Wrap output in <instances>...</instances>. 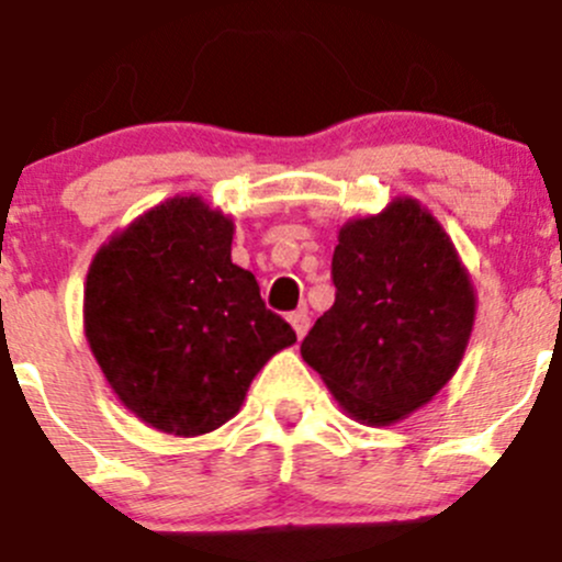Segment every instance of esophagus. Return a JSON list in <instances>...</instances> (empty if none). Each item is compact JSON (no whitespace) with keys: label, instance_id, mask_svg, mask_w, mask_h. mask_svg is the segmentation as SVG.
Segmentation results:
<instances>
[{"label":"esophagus","instance_id":"1","mask_svg":"<svg viewBox=\"0 0 562 562\" xmlns=\"http://www.w3.org/2000/svg\"><path fill=\"white\" fill-rule=\"evenodd\" d=\"M288 321H291L293 331H296V337H299V340H302V337L307 335V329H310V315H307V310H296V313L288 315Z\"/></svg>","mask_w":562,"mask_h":562}]
</instances>
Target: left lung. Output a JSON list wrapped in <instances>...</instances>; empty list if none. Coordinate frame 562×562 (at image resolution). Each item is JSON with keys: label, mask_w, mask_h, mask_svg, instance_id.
Wrapping results in <instances>:
<instances>
[{"label": "left lung", "mask_w": 562, "mask_h": 562, "mask_svg": "<svg viewBox=\"0 0 562 562\" xmlns=\"http://www.w3.org/2000/svg\"><path fill=\"white\" fill-rule=\"evenodd\" d=\"M335 304L302 342V359L342 412L395 426L456 375L477 293L453 238L419 200L353 216L331 255Z\"/></svg>", "instance_id": "obj_1"}]
</instances>
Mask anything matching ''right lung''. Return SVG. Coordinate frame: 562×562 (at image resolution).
<instances>
[{
	"label": "right lung",
	"instance_id": "add662e5",
	"mask_svg": "<svg viewBox=\"0 0 562 562\" xmlns=\"http://www.w3.org/2000/svg\"><path fill=\"white\" fill-rule=\"evenodd\" d=\"M233 233L231 214L176 194L114 231L87 271V346L117 401L161 434L225 426L260 368L296 342L231 260Z\"/></svg>",
	"mask_w": 562,
	"mask_h": 562
}]
</instances>
